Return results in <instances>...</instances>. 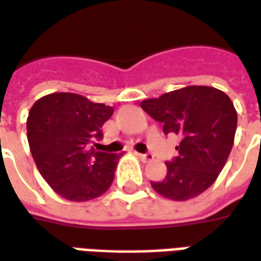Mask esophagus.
I'll use <instances>...</instances> for the list:
<instances>
[{"mask_svg":"<svg viewBox=\"0 0 261 261\" xmlns=\"http://www.w3.org/2000/svg\"><path fill=\"white\" fill-rule=\"evenodd\" d=\"M138 155V158L141 160V161H151L154 156H152V154H149V152H145V154H137Z\"/></svg>","mask_w":261,"mask_h":261,"instance_id":"esophagus-1","label":"esophagus"}]
</instances>
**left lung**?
<instances>
[{
  "label": "left lung",
  "instance_id": "left-lung-1",
  "mask_svg": "<svg viewBox=\"0 0 261 261\" xmlns=\"http://www.w3.org/2000/svg\"><path fill=\"white\" fill-rule=\"evenodd\" d=\"M141 109L165 136L176 134L178 155L165 162L167 175L151 187L165 198L187 200L212 185L233 147L238 113L229 96L215 87L188 86L141 101Z\"/></svg>",
  "mask_w": 261,
  "mask_h": 261
}]
</instances>
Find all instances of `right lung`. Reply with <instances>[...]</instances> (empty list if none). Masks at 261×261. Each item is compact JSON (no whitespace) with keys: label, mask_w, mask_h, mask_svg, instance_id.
Segmentation results:
<instances>
[{"label":"right lung","mask_w":261,"mask_h":261,"mask_svg":"<svg viewBox=\"0 0 261 261\" xmlns=\"http://www.w3.org/2000/svg\"><path fill=\"white\" fill-rule=\"evenodd\" d=\"M113 107L74 93H52L32 106L27 121L28 143L43 179L73 202L103 195L114 179L123 154L94 149Z\"/></svg>","instance_id":"add662e5"}]
</instances>
